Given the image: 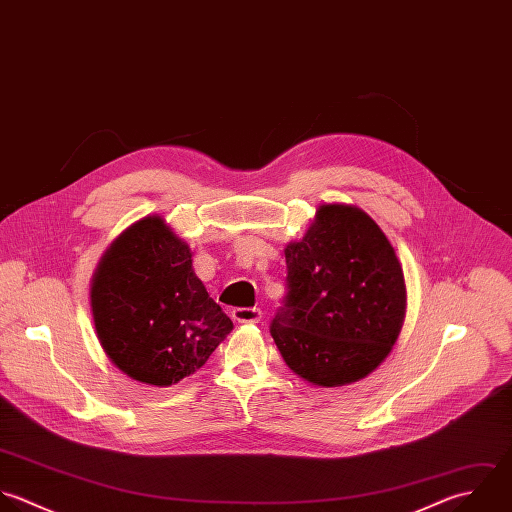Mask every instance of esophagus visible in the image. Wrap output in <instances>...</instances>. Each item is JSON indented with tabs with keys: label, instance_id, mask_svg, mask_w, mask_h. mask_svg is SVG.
I'll return each instance as SVG.
<instances>
[{
	"label": "esophagus",
	"instance_id": "1",
	"mask_svg": "<svg viewBox=\"0 0 512 512\" xmlns=\"http://www.w3.org/2000/svg\"><path fill=\"white\" fill-rule=\"evenodd\" d=\"M261 309H257V307H237V309H233V313H231V317L237 321V323H249V325H253V323H259L261 321Z\"/></svg>",
	"mask_w": 512,
	"mask_h": 512
}]
</instances>
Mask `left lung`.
Returning <instances> with one entry per match:
<instances>
[{"instance_id":"8db88e82","label":"left lung","mask_w":512,"mask_h":512,"mask_svg":"<svg viewBox=\"0 0 512 512\" xmlns=\"http://www.w3.org/2000/svg\"><path fill=\"white\" fill-rule=\"evenodd\" d=\"M285 261L289 291L271 335L287 367L317 387L375 371L407 313L403 267L381 227L355 205H321Z\"/></svg>"}]
</instances>
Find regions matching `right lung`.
Returning <instances> with one entry per match:
<instances>
[{
    "label": "right lung",
    "mask_w": 512,
    "mask_h": 512,
    "mask_svg": "<svg viewBox=\"0 0 512 512\" xmlns=\"http://www.w3.org/2000/svg\"><path fill=\"white\" fill-rule=\"evenodd\" d=\"M91 313L109 361L155 387L193 375L233 329L195 275L189 245L159 215L127 227L103 253Z\"/></svg>",
    "instance_id": "obj_1"
}]
</instances>
